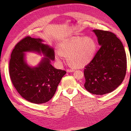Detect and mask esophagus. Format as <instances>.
<instances>
[{"mask_svg": "<svg viewBox=\"0 0 131 131\" xmlns=\"http://www.w3.org/2000/svg\"><path fill=\"white\" fill-rule=\"evenodd\" d=\"M75 71V70L74 69H67V72L68 73H70V72H74Z\"/></svg>", "mask_w": 131, "mask_h": 131, "instance_id": "obj_1", "label": "esophagus"}]
</instances>
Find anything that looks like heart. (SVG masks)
Returning <instances> with one entry per match:
<instances>
[{
  "label": "heart",
  "instance_id": "1",
  "mask_svg": "<svg viewBox=\"0 0 131 131\" xmlns=\"http://www.w3.org/2000/svg\"><path fill=\"white\" fill-rule=\"evenodd\" d=\"M97 47L96 40L91 37L71 38L59 44L58 52L55 54V59L58 63H61L62 56L67 57V62L70 67L82 68L93 59Z\"/></svg>",
  "mask_w": 131,
  "mask_h": 131
}]
</instances>
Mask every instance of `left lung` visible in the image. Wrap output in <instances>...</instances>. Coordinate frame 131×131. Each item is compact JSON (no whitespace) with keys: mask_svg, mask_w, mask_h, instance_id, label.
Instances as JSON below:
<instances>
[{"mask_svg":"<svg viewBox=\"0 0 131 131\" xmlns=\"http://www.w3.org/2000/svg\"><path fill=\"white\" fill-rule=\"evenodd\" d=\"M101 46L95 56L85 67V88L89 92L103 95L113 92L125 77L127 58L122 42L114 33L92 30Z\"/></svg>","mask_w":131,"mask_h":131,"instance_id":"obj_1","label":"left lung"}]
</instances>
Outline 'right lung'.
<instances>
[{
    "instance_id": "right-lung-1",
    "label": "right lung",
    "mask_w": 131,
    "mask_h": 131,
    "mask_svg": "<svg viewBox=\"0 0 131 131\" xmlns=\"http://www.w3.org/2000/svg\"><path fill=\"white\" fill-rule=\"evenodd\" d=\"M43 41L30 37L23 39L12 51L9 63L10 77L15 89L21 97L35 104L49 101L66 74L51 64L54 60V49ZM26 52L37 53L44 57L37 66L31 67L25 61Z\"/></svg>"
}]
</instances>
